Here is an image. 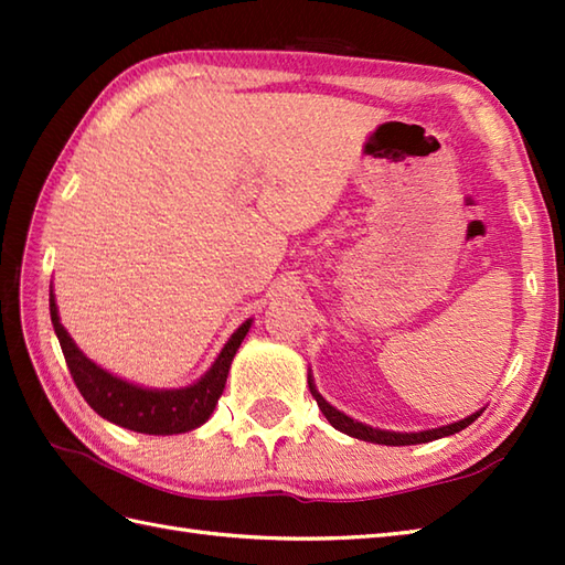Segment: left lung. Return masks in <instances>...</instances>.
<instances>
[{
	"label": "left lung",
	"mask_w": 565,
	"mask_h": 565,
	"mask_svg": "<svg viewBox=\"0 0 565 565\" xmlns=\"http://www.w3.org/2000/svg\"><path fill=\"white\" fill-rule=\"evenodd\" d=\"M308 388H310V393H313V398L318 401V407L322 411V415L328 417V423L334 429H340V431H344V435H350L354 439H362V441L386 444V447H407V444H425V441H431V439H441V437L456 435V431L466 429L468 425L473 423V419H478V415L483 413V407H481V411H476L473 415H468L463 419H456V423H451V425H441V427H431V429H419V431H393V429H379V427H371V425L359 423V419L344 415L342 411H338V407L330 405L318 393L316 383H313V376H310V371H308Z\"/></svg>",
	"instance_id": "left-lung-1"
}]
</instances>
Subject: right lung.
Listing matches in <instances>:
<instances>
[{"instance_id": "add662e5", "label": "right lung", "mask_w": 565, "mask_h": 565, "mask_svg": "<svg viewBox=\"0 0 565 565\" xmlns=\"http://www.w3.org/2000/svg\"><path fill=\"white\" fill-rule=\"evenodd\" d=\"M51 320L82 398L104 419L118 427L140 431V435H182V431H191L206 423L215 411V403L223 395L233 356L252 328L249 318L231 334V340L225 342L221 354L215 356L211 369L199 381L182 388H150L116 376L97 362H92L60 322L53 291Z\"/></svg>"}]
</instances>
